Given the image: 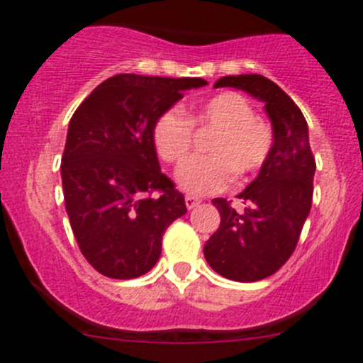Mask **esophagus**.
Returning a JSON list of instances; mask_svg holds the SVG:
<instances>
[{
  "mask_svg": "<svg viewBox=\"0 0 363 363\" xmlns=\"http://www.w3.org/2000/svg\"><path fill=\"white\" fill-rule=\"evenodd\" d=\"M199 203H201V199H197V197H192V196L185 197V204H186V208H189V210L196 208Z\"/></svg>",
  "mask_w": 363,
  "mask_h": 363,
  "instance_id": "esophagus-1",
  "label": "esophagus"
}]
</instances>
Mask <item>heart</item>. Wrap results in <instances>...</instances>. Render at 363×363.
<instances>
[{"label": "heart", "instance_id": "1", "mask_svg": "<svg viewBox=\"0 0 363 363\" xmlns=\"http://www.w3.org/2000/svg\"><path fill=\"white\" fill-rule=\"evenodd\" d=\"M194 127L215 128L208 157L190 159L177 174L178 185L192 196L224 190L233 182L254 177L264 167L275 146L274 127L256 116L243 95L224 91L197 104L189 114L178 107L164 111L152 127V143L160 159L180 166L192 148Z\"/></svg>", "mask_w": 363, "mask_h": 363}]
</instances>
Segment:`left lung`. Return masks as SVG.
Instances as JSON below:
<instances>
[{"label":"left lung","instance_id":"8db88e82","mask_svg":"<svg viewBox=\"0 0 363 363\" xmlns=\"http://www.w3.org/2000/svg\"><path fill=\"white\" fill-rule=\"evenodd\" d=\"M243 89L263 100L275 146L257 178L240 194L245 210L213 199L220 225L204 245L208 264L222 277L256 282L274 275L295 252L312 206L315 159L302 111L274 81L257 74L228 75L215 88Z\"/></svg>","mask_w":363,"mask_h":363}]
</instances>
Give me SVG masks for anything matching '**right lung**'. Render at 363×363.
<instances>
[{
	"label": "right lung",
	"instance_id": "add662e5",
	"mask_svg": "<svg viewBox=\"0 0 363 363\" xmlns=\"http://www.w3.org/2000/svg\"><path fill=\"white\" fill-rule=\"evenodd\" d=\"M206 84L199 77L120 74L96 86L75 109L61 157L65 208L79 250L99 274L135 279L152 270L185 197L160 173L152 127Z\"/></svg>",
	"mask_w": 363,
	"mask_h": 363
}]
</instances>
